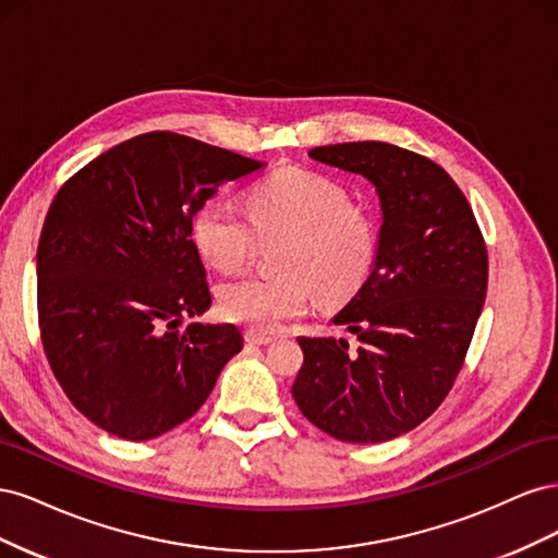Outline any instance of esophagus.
Here are the masks:
<instances>
[{
  "instance_id": "34e87169",
  "label": "esophagus",
  "mask_w": 558,
  "mask_h": 558,
  "mask_svg": "<svg viewBox=\"0 0 558 558\" xmlns=\"http://www.w3.org/2000/svg\"><path fill=\"white\" fill-rule=\"evenodd\" d=\"M244 340L251 342V344H272L275 337H269V335L258 332V330H246L244 332Z\"/></svg>"
}]
</instances>
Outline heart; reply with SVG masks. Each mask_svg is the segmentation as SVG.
Here are the masks:
<instances>
[{
    "label": "heart",
    "instance_id": "1",
    "mask_svg": "<svg viewBox=\"0 0 558 558\" xmlns=\"http://www.w3.org/2000/svg\"><path fill=\"white\" fill-rule=\"evenodd\" d=\"M193 242L209 265L238 272L258 244L283 240L275 277L228 281L218 302L226 318L272 332L305 314L312 295L337 307L356 293L375 260V221L347 185L330 174L283 167L246 193V216L223 199H207L193 214Z\"/></svg>",
    "mask_w": 558,
    "mask_h": 558
}]
</instances>
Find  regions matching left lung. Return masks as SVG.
Returning a JSON list of instances; mask_svg holds the SVG:
<instances>
[{
  "mask_svg": "<svg viewBox=\"0 0 558 558\" xmlns=\"http://www.w3.org/2000/svg\"><path fill=\"white\" fill-rule=\"evenodd\" d=\"M310 158L373 181L384 223L373 275L332 318L359 347L298 337L293 398L335 440L386 442L426 421L459 377L486 298V242L459 185L426 156L349 142Z\"/></svg>",
  "mask_w": 558,
  "mask_h": 558,
  "instance_id": "left-lung-1",
  "label": "left lung"
}]
</instances>
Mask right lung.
<instances>
[{"label":"right lung","instance_id":"right-lung-1","mask_svg":"<svg viewBox=\"0 0 558 558\" xmlns=\"http://www.w3.org/2000/svg\"><path fill=\"white\" fill-rule=\"evenodd\" d=\"M263 162L146 132L81 167L50 202L37 248L44 353L74 408L123 440L191 418L242 351L234 326L183 324L211 305L193 214Z\"/></svg>","mask_w":558,"mask_h":558}]
</instances>
